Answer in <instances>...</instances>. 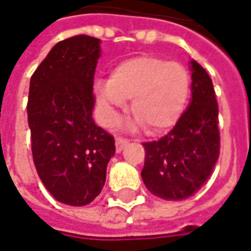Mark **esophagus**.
<instances>
[{
	"mask_svg": "<svg viewBox=\"0 0 251 251\" xmlns=\"http://www.w3.org/2000/svg\"><path fill=\"white\" fill-rule=\"evenodd\" d=\"M127 143H129V140L127 139H124V137H117V139H115V148H117V152H121Z\"/></svg>",
	"mask_w": 251,
	"mask_h": 251,
	"instance_id": "obj_1",
	"label": "esophagus"
}]
</instances>
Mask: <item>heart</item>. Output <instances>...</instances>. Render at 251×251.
Returning a JSON list of instances; mask_svg holds the SVG:
<instances>
[{
  "mask_svg": "<svg viewBox=\"0 0 251 251\" xmlns=\"http://www.w3.org/2000/svg\"><path fill=\"white\" fill-rule=\"evenodd\" d=\"M190 95V74L183 64L156 56H136L118 63L110 79H97L95 97L104 125L111 126L130 100L136 115L132 126H146L148 133L170 129L184 111Z\"/></svg>",
  "mask_w": 251,
  "mask_h": 251,
  "instance_id": "b5f03b06",
  "label": "heart"
}]
</instances>
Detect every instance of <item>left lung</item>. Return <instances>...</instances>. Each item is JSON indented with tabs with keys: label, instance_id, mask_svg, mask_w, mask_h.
Returning a JSON list of instances; mask_svg holds the SVG:
<instances>
[{
	"label": "left lung",
	"instance_id": "8db88e82",
	"mask_svg": "<svg viewBox=\"0 0 251 251\" xmlns=\"http://www.w3.org/2000/svg\"><path fill=\"white\" fill-rule=\"evenodd\" d=\"M192 100L173 129L144 143L141 178L150 192L165 201L192 197L206 183L220 155L219 104L210 76L191 61Z\"/></svg>",
	"mask_w": 251,
	"mask_h": 251
}]
</instances>
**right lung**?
Instances as JSON below:
<instances>
[{
    "mask_svg": "<svg viewBox=\"0 0 251 251\" xmlns=\"http://www.w3.org/2000/svg\"><path fill=\"white\" fill-rule=\"evenodd\" d=\"M100 40L74 35L57 42L34 71L27 115L34 165L50 195L70 206L101 192L114 136L92 118Z\"/></svg>",
    "mask_w": 251,
    "mask_h": 251,
    "instance_id": "obj_1",
    "label": "right lung"
}]
</instances>
